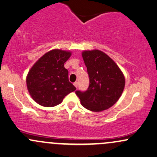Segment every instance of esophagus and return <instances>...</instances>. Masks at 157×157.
Wrapping results in <instances>:
<instances>
[{"mask_svg": "<svg viewBox=\"0 0 157 157\" xmlns=\"http://www.w3.org/2000/svg\"><path fill=\"white\" fill-rule=\"evenodd\" d=\"M74 84V86H75V87H78V82H74V84Z\"/></svg>", "mask_w": 157, "mask_h": 157, "instance_id": "esophagus-1", "label": "esophagus"}]
</instances>
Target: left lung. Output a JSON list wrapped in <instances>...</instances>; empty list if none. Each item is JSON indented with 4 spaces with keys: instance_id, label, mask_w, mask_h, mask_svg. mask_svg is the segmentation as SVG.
Returning a JSON list of instances; mask_svg holds the SVG:
<instances>
[{
    "instance_id": "8db88e82",
    "label": "left lung",
    "mask_w": 157,
    "mask_h": 157,
    "mask_svg": "<svg viewBox=\"0 0 157 157\" xmlns=\"http://www.w3.org/2000/svg\"><path fill=\"white\" fill-rule=\"evenodd\" d=\"M82 57L90 84L85 91L76 90L75 94L82 106L90 111L107 109L117 102L123 93L124 75L115 62L102 51H85Z\"/></svg>"
}]
</instances>
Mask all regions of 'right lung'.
<instances>
[{
    "label": "right lung",
    "mask_w": 157,
    "mask_h": 157,
    "mask_svg": "<svg viewBox=\"0 0 157 157\" xmlns=\"http://www.w3.org/2000/svg\"><path fill=\"white\" fill-rule=\"evenodd\" d=\"M68 51L55 49L43 55L27 75V87L37 104L52 107L61 104L66 95L76 88L69 82L64 64L71 56Z\"/></svg>",
    "instance_id": "right-lung-1"
}]
</instances>
